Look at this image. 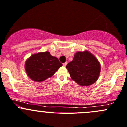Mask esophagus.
Returning <instances> with one entry per match:
<instances>
[{
	"label": "esophagus",
	"instance_id": "obj_1",
	"mask_svg": "<svg viewBox=\"0 0 127 127\" xmlns=\"http://www.w3.org/2000/svg\"><path fill=\"white\" fill-rule=\"evenodd\" d=\"M67 64H68V62H66V63H64L63 64V65L64 67H65V66H66V65H67Z\"/></svg>",
	"mask_w": 127,
	"mask_h": 127
}]
</instances>
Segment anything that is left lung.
Masks as SVG:
<instances>
[{"instance_id": "1", "label": "left lung", "mask_w": 127, "mask_h": 127, "mask_svg": "<svg viewBox=\"0 0 127 127\" xmlns=\"http://www.w3.org/2000/svg\"><path fill=\"white\" fill-rule=\"evenodd\" d=\"M71 79L81 86H88L97 80L100 64L95 57L89 51L77 52L73 61L66 66Z\"/></svg>"}]
</instances>
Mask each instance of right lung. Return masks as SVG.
Segmentation results:
<instances>
[{"label": "right lung", "mask_w": 127, "mask_h": 127, "mask_svg": "<svg viewBox=\"0 0 127 127\" xmlns=\"http://www.w3.org/2000/svg\"><path fill=\"white\" fill-rule=\"evenodd\" d=\"M63 64L56 57L49 52H38L31 56L26 62L25 68L30 78L35 82H42L55 73Z\"/></svg>", "instance_id": "add662e5"}]
</instances>
